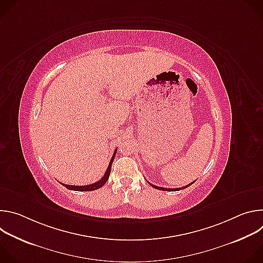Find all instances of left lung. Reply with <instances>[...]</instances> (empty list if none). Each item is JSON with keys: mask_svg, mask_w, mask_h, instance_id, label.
Masks as SVG:
<instances>
[{"mask_svg": "<svg viewBox=\"0 0 263 263\" xmlns=\"http://www.w3.org/2000/svg\"><path fill=\"white\" fill-rule=\"evenodd\" d=\"M195 183V181L194 182H192V183H190L189 185H185V186H183V187H180V189H164V187H159V186H156V185H153V184H151V183H148L149 185L151 186H153L154 189H156V190H159V191H165V192H176V191H181V190H184V189H186V187H189V186H191L192 184H194Z\"/></svg>", "mask_w": 263, "mask_h": 263, "instance_id": "obj_1", "label": "left lung"}]
</instances>
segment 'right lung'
<instances>
[{
    "label": "right lung",
    "instance_id": "right-lung-1",
    "mask_svg": "<svg viewBox=\"0 0 263 263\" xmlns=\"http://www.w3.org/2000/svg\"><path fill=\"white\" fill-rule=\"evenodd\" d=\"M117 149L114 153V155H112L111 159H110V162H109V165L107 167V171L105 173V175L102 177L101 180H99L98 182L96 183H92V184H89V185H82V186H74V185H67V184H63L61 183L63 186H65L67 190H70V191H76V192H91V191H96V190H99L101 189V187L107 182L109 176H110V172H111V165H112V162H114L115 160V157H116V154H117Z\"/></svg>",
    "mask_w": 263,
    "mask_h": 263
}]
</instances>
